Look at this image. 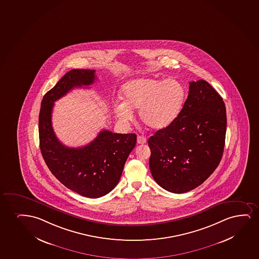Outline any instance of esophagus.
Returning a JSON list of instances; mask_svg holds the SVG:
<instances>
[{
    "label": "esophagus",
    "mask_w": 259,
    "mask_h": 259,
    "mask_svg": "<svg viewBox=\"0 0 259 259\" xmlns=\"http://www.w3.org/2000/svg\"><path fill=\"white\" fill-rule=\"evenodd\" d=\"M147 142V139L143 137V136H138L137 137V143L138 144H144Z\"/></svg>",
    "instance_id": "esophagus-1"
}]
</instances>
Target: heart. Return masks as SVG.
<instances>
[{
    "instance_id": "b5f03b06",
    "label": "heart",
    "mask_w": 259,
    "mask_h": 259,
    "mask_svg": "<svg viewBox=\"0 0 259 259\" xmlns=\"http://www.w3.org/2000/svg\"><path fill=\"white\" fill-rule=\"evenodd\" d=\"M123 101L113 106L114 114L123 124L134 119L133 110L148 127L161 130L171 124L181 112L185 100L183 84L175 79L136 78L121 89Z\"/></svg>"
}]
</instances>
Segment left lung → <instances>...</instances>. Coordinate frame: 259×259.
I'll use <instances>...</instances> for the list:
<instances>
[{
  "label": "left lung",
  "instance_id": "8db88e82",
  "mask_svg": "<svg viewBox=\"0 0 259 259\" xmlns=\"http://www.w3.org/2000/svg\"><path fill=\"white\" fill-rule=\"evenodd\" d=\"M226 129L222 97L207 81H191L177 119L148 139L155 181L173 193L190 192L203 184L222 160Z\"/></svg>",
  "mask_w": 259,
  "mask_h": 259
}]
</instances>
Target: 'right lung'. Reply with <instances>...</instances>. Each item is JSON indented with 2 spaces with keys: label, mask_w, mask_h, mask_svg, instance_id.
<instances>
[{
  "label": "right lung",
  "mask_w": 259,
  "mask_h": 259,
  "mask_svg": "<svg viewBox=\"0 0 259 259\" xmlns=\"http://www.w3.org/2000/svg\"><path fill=\"white\" fill-rule=\"evenodd\" d=\"M95 70L72 69L65 74L41 102L38 134L41 154L53 175L67 188L87 198L103 197L120 179L128 155L135 148V134H115L103 130L90 144L68 148L58 140L52 125L54 102L74 88L90 86Z\"/></svg>",
  "instance_id": "1"
}]
</instances>
